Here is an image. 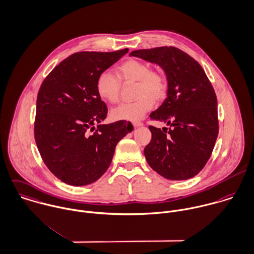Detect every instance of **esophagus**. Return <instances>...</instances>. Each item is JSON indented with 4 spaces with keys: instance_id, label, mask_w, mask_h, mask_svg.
<instances>
[{
    "instance_id": "esophagus-1",
    "label": "esophagus",
    "mask_w": 254,
    "mask_h": 254,
    "mask_svg": "<svg viewBox=\"0 0 254 254\" xmlns=\"http://www.w3.org/2000/svg\"><path fill=\"white\" fill-rule=\"evenodd\" d=\"M130 123L134 126V127H139V126H142L143 125V123L141 122V121H130Z\"/></svg>"
}]
</instances>
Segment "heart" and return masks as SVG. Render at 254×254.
<instances>
[{"label": "heart", "mask_w": 254, "mask_h": 254, "mask_svg": "<svg viewBox=\"0 0 254 254\" xmlns=\"http://www.w3.org/2000/svg\"><path fill=\"white\" fill-rule=\"evenodd\" d=\"M116 77L108 72L101 73L96 80L99 97L111 104L120 99L121 84L135 83V101L123 103L111 111L114 120H138L154 106L155 101H163L169 91L167 76L152 70L149 63L139 59H128L115 69Z\"/></svg>", "instance_id": "obj_1"}]
</instances>
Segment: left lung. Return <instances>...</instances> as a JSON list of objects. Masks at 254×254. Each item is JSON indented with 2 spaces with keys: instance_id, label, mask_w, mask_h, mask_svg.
<instances>
[{
  "instance_id": "left-lung-1",
  "label": "left lung",
  "mask_w": 254,
  "mask_h": 254,
  "mask_svg": "<svg viewBox=\"0 0 254 254\" xmlns=\"http://www.w3.org/2000/svg\"><path fill=\"white\" fill-rule=\"evenodd\" d=\"M130 55L159 64L169 81L168 97L150 119L169 128L149 126L152 139L144 150L148 164L170 180L195 176L209 161L219 134L213 85L201 65L176 47L135 50Z\"/></svg>"
}]
</instances>
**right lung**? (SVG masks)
Here are the masks:
<instances>
[{
	"instance_id": "obj_1",
	"label": "right lung",
	"mask_w": 254,
	"mask_h": 254,
	"mask_svg": "<svg viewBox=\"0 0 254 254\" xmlns=\"http://www.w3.org/2000/svg\"><path fill=\"white\" fill-rule=\"evenodd\" d=\"M128 52H77L63 60L40 85L34 139L48 169L61 181L82 186L109 168L117 143L132 131L120 120L106 125L107 106L96 91L98 76Z\"/></svg>"
}]
</instances>
